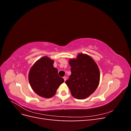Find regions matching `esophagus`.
<instances>
[{
  "instance_id": "esophagus-1",
  "label": "esophagus",
  "mask_w": 131,
  "mask_h": 131,
  "mask_svg": "<svg viewBox=\"0 0 131 131\" xmlns=\"http://www.w3.org/2000/svg\"><path fill=\"white\" fill-rule=\"evenodd\" d=\"M63 79H64V81H66V80H67V77H63Z\"/></svg>"
}]
</instances>
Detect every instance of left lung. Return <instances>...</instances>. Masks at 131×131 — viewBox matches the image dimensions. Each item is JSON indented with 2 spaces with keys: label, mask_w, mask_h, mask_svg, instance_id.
Listing matches in <instances>:
<instances>
[{
  "label": "left lung",
  "mask_w": 131,
  "mask_h": 131,
  "mask_svg": "<svg viewBox=\"0 0 131 131\" xmlns=\"http://www.w3.org/2000/svg\"><path fill=\"white\" fill-rule=\"evenodd\" d=\"M72 74L65 82L72 96L78 100L89 97L98 88L100 72L97 63L89 55L80 53L69 60Z\"/></svg>",
  "instance_id": "left-lung-1"
}]
</instances>
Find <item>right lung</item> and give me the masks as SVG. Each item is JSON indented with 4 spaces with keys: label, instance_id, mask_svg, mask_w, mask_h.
<instances>
[{
    "label": "right lung",
    "instance_id": "add662e5",
    "mask_svg": "<svg viewBox=\"0 0 131 131\" xmlns=\"http://www.w3.org/2000/svg\"><path fill=\"white\" fill-rule=\"evenodd\" d=\"M54 61L47 56L40 58L31 67L28 80L31 89L39 96L52 97L64 79L58 75Z\"/></svg>",
    "mask_w": 131,
    "mask_h": 131
}]
</instances>
